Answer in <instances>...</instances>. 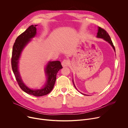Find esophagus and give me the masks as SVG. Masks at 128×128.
I'll use <instances>...</instances> for the list:
<instances>
[{
  "label": "esophagus",
  "instance_id": "34e87169",
  "mask_svg": "<svg viewBox=\"0 0 128 128\" xmlns=\"http://www.w3.org/2000/svg\"><path fill=\"white\" fill-rule=\"evenodd\" d=\"M69 64V61L67 59H64L62 62V65L63 67H66Z\"/></svg>",
  "mask_w": 128,
  "mask_h": 128
}]
</instances>
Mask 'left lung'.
<instances>
[{"label":"left lung","mask_w":128,"mask_h":128,"mask_svg":"<svg viewBox=\"0 0 128 128\" xmlns=\"http://www.w3.org/2000/svg\"><path fill=\"white\" fill-rule=\"evenodd\" d=\"M97 37L98 38H102L104 40H106L108 43H109L111 44V45L113 47L114 51L115 52V48H114V46L113 44V42H112V41L111 39V38L109 36V34L104 28H102L100 27H98V34H97ZM73 83H74V82H73ZM74 87H76L75 86H74Z\"/></svg>","instance_id":"8db88e82"}]
</instances>
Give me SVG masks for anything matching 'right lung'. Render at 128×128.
<instances>
[{
  "label": "right lung",
  "instance_id": "add662e5",
  "mask_svg": "<svg viewBox=\"0 0 128 128\" xmlns=\"http://www.w3.org/2000/svg\"><path fill=\"white\" fill-rule=\"evenodd\" d=\"M36 26L37 25L30 26L16 39L13 47L11 65L15 78L20 88L29 94L36 96H42L48 94L52 90L56 80V74L60 69L63 67L61 62L59 61L49 62L45 68L47 82L44 88L42 89L38 90L30 89L23 83L18 69L19 59L22 50L29 42L30 39L35 36L37 30Z\"/></svg>",
  "mask_w": 128,
  "mask_h": 128
}]
</instances>
